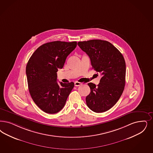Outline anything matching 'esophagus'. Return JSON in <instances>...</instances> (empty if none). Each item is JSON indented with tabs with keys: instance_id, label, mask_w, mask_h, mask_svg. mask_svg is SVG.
<instances>
[{
	"instance_id": "obj_1",
	"label": "esophagus",
	"mask_w": 153,
	"mask_h": 153,
	"mask_svg": "<svg viewBox=\"0 0 153 153\" xmlns=\"http://www.w3.org/2000/svg\"><path fill=\"white\" fill-rule=\"evenodd\" d=\"M81 85H82V84H81V82H79L76 81V82H74V86H80Z\"/></svg>"
}]
</instances>
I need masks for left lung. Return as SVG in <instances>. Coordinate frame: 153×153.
Returning a JSON list of instances; mask_svg holds the SVG:
<instances>
[{
	"mask_svg": "<svg viewBox=\"0 0 153 153\" xmlns=\"http://www.w3.org/2000/svg\"><path fill=\"white\" fill-rule=\"evenodd\" d=\"M80 48L89 56L92 68L102 75L97 86L88 84L90 93L86 105L97 113L110 110L120 98L126 84V65L121 53L106 41L92 39L79 42Z\"/></svg>",
	"mask_w": 153,
	"mask_h": 153,
	"instance_id": "left-lung-1",
	"label": "left lung"
}]
</instances>
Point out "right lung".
I'll use <instances>...</instances> for the list:
<instances>
[{"label":"right lung","mask_w":153,"mask_h":153,"mask_svg":"<svg viewBox=\"0 0 153 153\" xmlns=\"http://www.w3.org/2000/svg\"><path fill=\"white\" fill-rule=\"evenodd\" d=\"M77 42L53 41L37 48L26 67L27 81L32 99L42 111L50 114L60 111L74 88V83L57 82L58 69L76 48Z\"/></svg>","instance_id":"1"}]
</instances>
